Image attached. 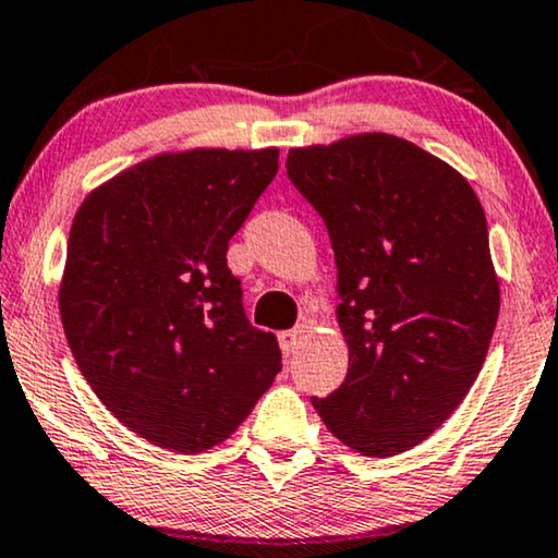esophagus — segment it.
I'll return each instance as SVG.
<instances>
[{
	"mask_svg": "<svg viewBox=\"0 0 558 558\" xmlns=\"http://www.w3.org/2000/svg\"><path fill=\"white\" fill-rule=\"evenodd\" d=\"M305 332H307V328L305 325H296V328H292V330H281L279 332V345H281V351L287 353H294L296 349H300V343H302V338H305Z\"/></svg>",
	"mask_w": 558,
	"mask_h": 558,
	"instance_id": "34e87169",
	"label": "esophagus"
}]
</instances>
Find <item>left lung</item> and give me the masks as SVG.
I'll list each match as a JSON object with an SVG mask.
<instances>
[{"mask_svg": "<svg viewBox=\"0 0 558 558\" xmlns=\"http://www.w3.org/2000/svg\"><path fill=\"white\" fill-rule=\"evenodd\" d=\"M287 177L328 228L349 374L315 410L364 456L417 446L459 408L500 313L487 217L472 186L402 137L294 148Z\"/></svg>", "mask_w": 558, "mask_h": 558, "instance_id": "left-lung-1", "label": "left lung"}]
</instances>
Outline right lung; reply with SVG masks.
<instances>
[{"instance_id": "add662e5", "label": "right lung", "mask_w": 558, "mask_h": 558, "mask_svg": "<svg viewBox=\"0 0 558 558\" xmlns=\"http://www.w3.org/2000/svg\"><path fill=\"white\" fill-rule=\"evenodd\" d=\"M279 150L199 148L122 171L71 226L58 302L84 379L118 421L177 453L226 440L281 372L253 328L228 243Z\"/></svg>"}]
</instances>
